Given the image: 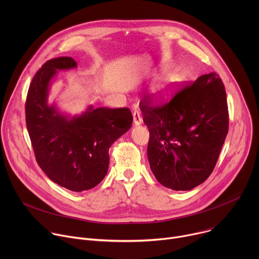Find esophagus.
Wrapping results in <instances>:
<instances>
[{
  "instance_id": "34e87169",
  "label": "esophagus",
  "mask_w": 259,
  "mask_h": 259,
  "mask_svg": "<svg viewBox=\"0 0 259 259\" xmlns=\"http://www.w3.org/2000/svg\"><path fill=\"white\" fill-rule=\"evenodd\" d=\"M133 121L135 125H140L142 123V117L138 110H134L133 112Z\"/></svg>"
}]
</instances>
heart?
Masks as SVG:
<instances>
[{"label":"heart","instance_id":"b5f03b06","mask_svg":"<svg viewBox=\"0 0 259 259\" xmlns=\"http://www.w3.org/2000/svg\"><path fill=\"white\" fill-rule=\"evenodd\" d=\"M168 91H169V89H168V87H161L160 89H158L157 90V95L158 96H166L167 94H168Z\"/></svg>","mask_w":259,"mask_h":259}]
</instances>
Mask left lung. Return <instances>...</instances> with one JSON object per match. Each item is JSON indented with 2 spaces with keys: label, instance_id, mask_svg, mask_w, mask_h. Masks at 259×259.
Segmentation results:
<instances>
[{
  "label": "left lung",
  "instance_id": "8db88e82",
  "mask_svg": "<svg viewBox=\"0 0 259 259\" xmlns=\"http://www.w3.org/2000/svg\"><path fill=\"white\" fill-rule=\"evenodd\" d=\"M150 130L147 158L162 186L190 191L212 173L229 132L225 85L215 72L179 89L170 101L156 104L151 95L139 102Z\"/></svg>",
  "mask_w": 259,
  "mask_h": 259
}]
</instances>
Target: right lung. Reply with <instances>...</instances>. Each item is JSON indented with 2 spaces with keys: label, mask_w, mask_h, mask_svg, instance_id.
I'll use <instances>...</instances> for the list:
<instances>
[{
  "label": "right lung",
  "mask_w": 259,
  "mask_h": 259,
  "mask_svg": "<svg viewBox=\"0 0 259 259\" xmlns=\"http://www.w3.org/2000/svg\"><path fill=\"white\" fill-rule=\"evenodd\" d=\"M77 66L71 57L45 62L34 75L25 101V121L35 160L58 186L72 192L90 190L107 173L108 150L133 121L127 107L89 106L80 116L60 114L47 101L57 69Z\"/></svg>",
  "instance_id": "right-lung-1"
}]
</instances>
